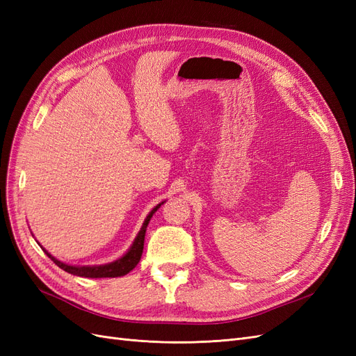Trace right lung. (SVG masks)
Segmentation results:
<instances>
[{
    "mask_svg": "<svg viewBox=\"0 0 356 356\" xmlns=\"http://www.w3.org/2000/svg\"><path fill=\"white\" fill-rule=\"evenodd\" d=\"M163 203V202H161ZM161 203L157 204V207L148 213V217L145 218L144 224L141 230H139L136 239L134 242V245L131 246V250H129L122 258H118L117 261L110 263V264H104V266H83V267H77V266H68L65 263H62L59 260H56L55 257H51L46 250L44 252L47 254L49 258H51V261L55 263L56 266H59L62 270H65L71 275L75 276H83V277H117V276H124L129 272L135 268V266L141 260V255H143V250H144V238H145V230H147V225L152 220L153 213L161 207Z\"/></svg>",
    "mask_w": 356,
    "mask_h": 356,
    "instance_id": "1",
    "label": "right lung"
}]
</instances>
